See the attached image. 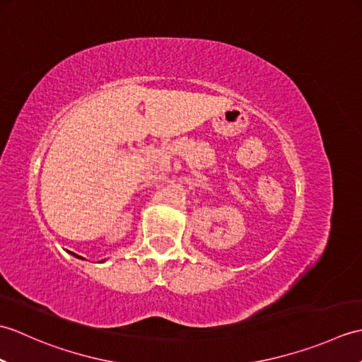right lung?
Wrapping results in <instances>:
<instances>
[{"mask_svg": "<svg viewBox=\"0 0 362 362\" xmlns=\"http://www.w3.org/2000/svg\"><path fill=\"white\" fill-rule=\"evenodd\" d=\"M73 255H76V253H73ZM76 257H79V255H76Z\"/></svg>", "mask_w": 362, "mask_h": 362, "instance_id": "obj_1", "label": "right lung"}]
</instances>
